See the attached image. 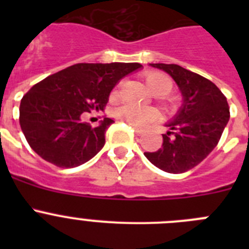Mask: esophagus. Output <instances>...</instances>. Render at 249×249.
Instances as JSON below:
<instances>
[{"instance_id": "esophagus-1", "label": "esophagus", "mask_w": 249, "mask_h": 249, "mask_svg": "<svg viewBox=\"0 0 249 249\" xmlns=\"http://www.w3.org/2000/svg\"><path fill=\"white\" fill-rule=\"evenodd\" d=\"M132 128H133V131H135V133L137 136H141L144 133V129H142V128H138V127H136V126H132Z\"/></svg>"}]
</instances>
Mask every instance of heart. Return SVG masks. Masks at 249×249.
<instances>
[{"label":"heart","mask_w":249,"mask_h":249,"mask_svg":"<svg viewBox=\"0 0 249 249\" xmlns=\"http://www.w3.org/2000/svg\"><path fill=\"white\" fill-rule=\"evenodd\" d=\"M146 85L149 91L156 96H166L172 89V81L167 74L160 72H149L144 77ZM118 91L113 89L111 93V100L117 98ZM114 117H117L122 122H126L131 126L141 127L152 122L158 117L157 109L153 107H140L135 105H120L113 111Z\"/></svg>","instance_id":"obj_1"}]
</instances>
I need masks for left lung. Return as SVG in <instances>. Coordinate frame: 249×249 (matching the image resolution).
Returning <instances> with one entry per match:
<instances>
[{"label": "left lung", "instance_id": "obj_1", "mask_svg": "<svg viewBox=\"0 0 249 249\" xmlns=\"http://www.w3.org/2000/svg\"><path fill=\"white\" fill-rule=\"evenodd\" d=\"M172 77L183 105L166 126L158 151L144 152L152 164L168 173H183L199 164L218 144L230 120L227 98L210 80L178 65L149 63Z\"/></svg>", "mask_w": 249, "mask_h": 249}]
</instances>
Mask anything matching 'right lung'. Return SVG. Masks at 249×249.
<instances>
[{
	"label": "right lung",
	"mask_w": 249,
	"mask_h": 249,
	"mask_svg": "<svg viewBox=\"0 0 249 249\" xmlns=\"http://www.w3.org/2000/svg\"><path fill=\"white\" fill-rule=\"evenodd\" d=\"M142 67L140 63H77L46 77L22 97L19 124L39 157L61 168L81 166L105 146L113 120L98 127L81 118L103 111L118 81Z\"/></svg>",
	"instance_id": "1"
}]
</instances>
